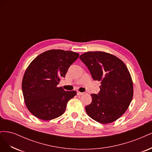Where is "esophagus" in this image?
I'll return each mask as SVG.
<instances>
[{
	"label": "esophagus",
	"mask_w": 152,
	"mask_h": 152,
	"mask_svg": "<svg viewBox=\"0 0 152 152\" xmlns=\"http://www.w3.org/2000/svg\"><path fill=\"white\" fill-rule=\"evenodd\" d=\"M84 94V93H81V92H79V91H77V94L78 96H80V95H82Z\"/></svg>",
	"instance_id": "obj_1"
}]
</instances>
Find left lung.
I'll return each mask as SVG.
<instances>
[{
  "label": "left lung",
  "mask_w": 152,
  "mask_h": 152,
  "mask_svg": "<svg viewBox=\"0 0 152 152\" xmlns=\"http://www.w3.org/2000/svg\"><path fill=\"white\" fill-rule=\"evenodd\" d=\"M80 60L94 80L101 82L98 94H92L86 107L88 115L102 124L115 121L126 112L133 96V84L124 63L117 57L101 51L81 54Z\"/></svg>",
  "instance_id": "obj_1"
}]
</instances>
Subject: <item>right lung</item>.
<instances>
[{"mask_svg": "<svg viewBox=\"0 0 152 152\" xmlns=\"http://www.w3.org/2000/svg\"><path fill=\"white\" fill-rule=\"evenodd\" d=\"M79 56L77 53L53 49L39 54L30 64L23 78L22 91L26 107L34 116L50 121L65 112L68 101L77 93L57 85Z\"/></svg>", "mask_w": 152, "mask_h": 152, "instance_id": "1", "label": "right lung"}]
</instances>
